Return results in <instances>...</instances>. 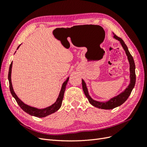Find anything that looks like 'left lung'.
<instances>
[{"instance_id": "8db88e82", "label": "left lung", "mask_w": 147, "mask_h": 147, "mask_svg": "<svg viewBox=\"0 0 147 147\" xmlns=\"http://www.w3.org/2000/svg\"><path fill=\"white\" fill-rule=\"evenodd\" d=\"M113 34V38L115 39L118 40L122 47L123 48L124 51L126 53V55L127 56V59L129 61V71H130V83L129 84L128 86L124 90L123 92H121L120 94L118 95L115 96L112 98H111L110 100L106 102H99L97 101L94 99H92L91 96L89 94V92L88 91V88L86 87V84L84 82V81L82 79V88L83 90L84 91V94H85L86 97L88 98L89 102L93 105L95 107L101 109H105V110H110L113 109L115 107H117L118 106H120L122 105L124 102H125L129 96H130L131 93L133 90V88H134L135 84H136V72H135V69H136V65L134 63V59H133V57L131 55L128 50V48L124 42L123 40L117 36L114 33Z\"/></svg>"}]
</instances>
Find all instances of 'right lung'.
Wrapping results in <instances>:
<instances>
[{
    "label": "right lung",
    "instance_id": "obj_1",
    "mask_svg": "<svg viewBox=\"0 0 147 147\" xmlns=\"http://www.w3.org/2000/svg\"><path fill=\"white\" fill-rule=\"evenodd\" d=\"M20 45H20L18 47L17 50L19 48ZM12 64H13V63L11 62V64L10 65V67H9V71H8V81H9L10 90L11 95L15 99L18 104L19 105L20 107L23 109L25 112L28 113L30 115H32V116H34V117H36L38 118H43V117H45L48 116V115H50L53 113L56 112V111H57L60 109V107H61V105H62V102H63V99L64 97V92L65 90L66 85L69 81V77L67 78L66 80L63 83V85H62L61 90L60 91L58 97H57V99L55 103L45 109H39L33 107H31V106H29L27 104H24L23 101H21L19 99V97H18L17 95L15 94V92L14 90H13V88L12 86L11 80Z\"/></svg>",
    "mask_w": 147,
    "mask_h": 147
}]
</instances>
